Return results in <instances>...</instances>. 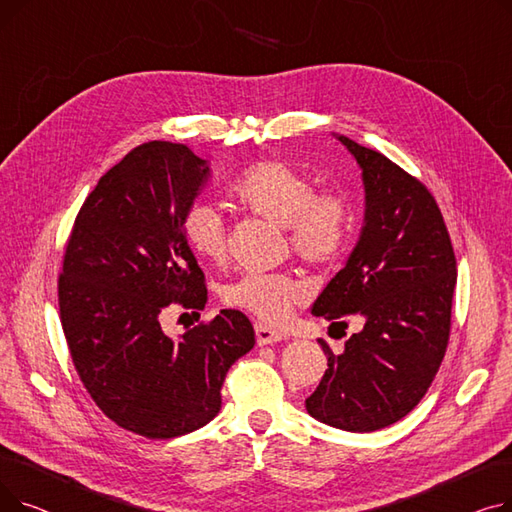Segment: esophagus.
<instances>
[{
    "instance_id": "obj_1",
    "label": "esophagus",
    "mask_w": 512,
    "mask_h": 512,
    "mask_svg": "<svg viewBox=\"0 0 512 512\" xmlns=\"http://www.w3.org/2000/svg\"><path fill=\"white\" fill-rule=\"evenodd\" d=\"M255 336H257V344H259V346L286 340V334H282V332H278V330H272V328H267V326H263V324H257V326H255Z\"/></svg>"
}]
</instances>
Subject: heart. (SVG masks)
Segmentation results:
<instances>
[{"label": "heart", "instance_id": "b5f03b06", "mask_svg": "<svg viewBox=\"0 0 512 512\" xmlns=\"http://www.w3.org/2000/svg\"><path fill=\"white\" fill-rule=\"evenodd\" d=\"M232 195L247 211L280 224L286 232V249L311 267L324 270L334 265L351 240L353 211L348 199L334 188L313 191L311 178L286 161H257L234 180ZM182 234L201 261L226 259V224L215 205L197 201L188 207ZM309 294V282L292 272H247L224 286L222 299L265 324H278Z\"/></svg>", "mask_w": 512, "mask_h": 512}]
</instances>
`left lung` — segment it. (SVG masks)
<instances>
[{
	"instance_id": "1",
	"label": "left lung",
	"mask_w": 512,
	"mask_h": 512,
	"mask_svg": "<svg viewBox=\"0 0 512 512\" xmlns=\"http://www.w3.org/2000/svg\"><path fill=\"white\" fill-rule=\"evenodd\" d=\"M338 141L363 170L365 226L346 265L311 313L365 326L328 355L305 400L311 417L344 432H375L409 415L432 386L450 336L456 259L442 211L415 176L348 137Z\"/></svg>"
}]
</instances>
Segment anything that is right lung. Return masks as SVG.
Listing matches in <instances>:
<instances>
[{
    "mask_svg": "<svg viewBox=\"0 0 512 512\" xmlns=\"http://www.w3.org/2000/svg\"><path fill=\"white\" fill-rule=\"evenodd\" d=\"M207 178V161L186 145L134 147L99 178L66 242L58 303L74 369L103 415L151 440L191 434L218 415L228 369L255 344L236 309L180 338L161 330L168 305L207 303L182 234Z\"/></svg>",
    "mask_w": 512,
    "mask_h": 512,
    "instance_id": "right-lung-1",
    "label": "right lung"
}]
</instances>
